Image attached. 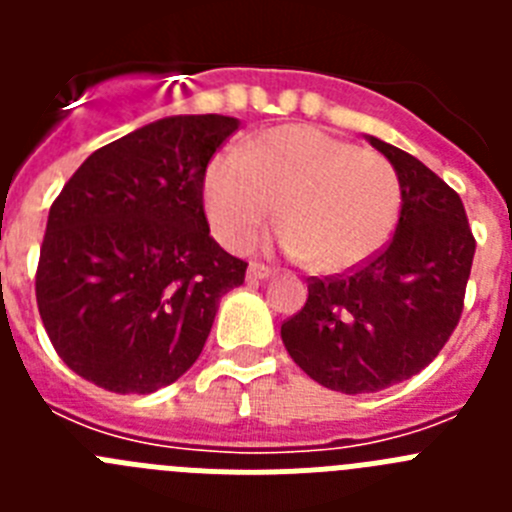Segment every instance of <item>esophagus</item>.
Listing matches in <instances>:
<instances>
[{
    "label": "esophagus",
    "instance_id": "34e87169",
    "mask_svg": "<svg viewBox=\"0 0 512 512\" xmlns=\"http://www.w3.org/2000/svg\"><path fill=\"white\" fill-rule=\"evenodd\" d=\"M269 277H271L269 266H264V264L248 266V279H251V282H259V279H269Z\"/></svg>",
    "mask_w": 512,
    "mask_h": 512
}]
</instances>
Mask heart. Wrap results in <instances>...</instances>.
<instances>
[{
	"label": "heart",
	"instance_id": "obj_1",
	"mask_svg": "<svg viewBox=\"0 0 512 512\" xmlns=\"http://www.w3.org/2000/svg\"><path fill=\"white\" fill-rule=\"evenodd\" d=\"M202 205L223 246H251L277 210L279 248L287 256L310 259L323 274H346L390 238L400 179L379 153L312 125H284L253 138L241 153L212 158Z\"/></svg>",
	"mask_w": 512,
	"mask_h": 512
}]
</instances>
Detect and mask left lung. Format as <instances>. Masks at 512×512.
Segmentation results:
<instances>
[{"label": "left lung", "mask_w": 512, "mask_h": 512, "mask_svg": "<svg viewBox=\"0 0 512 512\" xmlns=\"http://www.w3.org/2000/svg\"><path fill=\"white\" fill-rule=\"evenodd\" d=\"M400 179V217L382 251L346 274L307 284L282 323L302 372L343 395L387 390L431 364L464 310L474 259L461 197L410 153L366 135Z\"/></svg>", "instance_id": "1"}]
</instances>
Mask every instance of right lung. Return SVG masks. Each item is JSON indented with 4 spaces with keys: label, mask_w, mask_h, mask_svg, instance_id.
Masks as SVG:
<instances>
[{
    "label": "right lung",
    "mask_w": 512,
    "mask_h": 512,
    "mask_svg": "<svg viewBox=\"0 0 512 512\" xmlns=\"http://www.w3.org/2000/svg\"><path fill=\"white\" fill-rule=\"evenodd\" d=\"M238 120L176 115L112 140L51 205L35 271L40 320L71 372L117 395L176 382L246 261L217 246L207 164Z\"/></svg>",
    "instance_id": "1"
}]
</instances>
